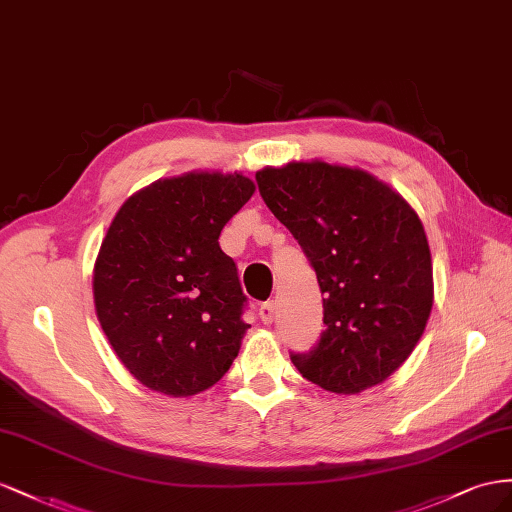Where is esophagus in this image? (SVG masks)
Masks as SVG:
<instances>
[{
  "label": "esophagus",
  "mask_w": 512,
  "mask_h": 512,
  "mask_svg": "<svg viewBox=\"0 0 512 512\" xmlns=\"http://www.w3.org/2000/svg\"><path fill=\"white\" fill-rule=\"evenodd\" d=\"M259 317H261V321H264V324H272V319H274V302H264L259 306Z\"/></svg>",
  "instance_id": "esophagus-1"
}]
</instances>
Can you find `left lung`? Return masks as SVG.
Masks as SVG:
<instances>
[{"instance_id": "1", "label": "left lung", "mask_w": 512, "mask_h": 512, "mask_svg": "<svg viewBox=\"0 0 512 512\" xmlns=\"http://www.w3.org/2000/svg\"><path fill=\"white\" fill-rule=\"evenodd\" d=\"M324 294L317 347L294 354L302 377L334 394L386 382L410 358L433 306V264L416 210L377 175L324 160L255 173Z\"/></svg>"}]
</instances>
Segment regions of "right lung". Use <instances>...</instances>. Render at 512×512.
<instances>
[{"label":"right lung","mask_w":512,"mask_h":512,"mask_svg":"<svg viewBox=\"0 0 512 512\" xmlns=\"http://www.w3.org/2000/svg\"><path fill=\"white\" fill-rule=\"evenodd\" d=\"M253 193L238 171H188L141 188L113 216L94 264L96 317L145 388L193 397L238 356L251 326L218 236Z\"/></svg>","instance_id":"add662e5"}]
</instances>
